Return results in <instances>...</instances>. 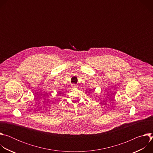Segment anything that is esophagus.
Wrapping results in <instances>:
<instances>
[{
    "mask_svg": "<svg viewBox=\"0 0 153 153\" xmlns=\"http://www.w3.org/2000/svg\"><path fill=\"white\" fill-rule=\"evenodd\" d=\"M71 87H72V88H76V87H77V85H76V84H72Z\"/></svg>",
    "mask_w": 153,
    "mask_h": 153,
    "instance_id": "obj_1",
    "label": "esophagus"
}]
</instances>
